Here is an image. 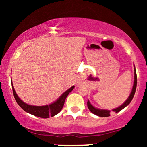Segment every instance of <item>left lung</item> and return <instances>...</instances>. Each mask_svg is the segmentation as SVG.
<instances>
[{
	"instance_id": "obj_1",
	"label": "left lung",
	"mask_w": 147,
	"mask_h": 147,
	"mask_svg": "<svg viewBox=\"0 0 147 147\" xmlns=\"http://www.w3.org/2000/svg\"><path fill=\"white\" fill-rule=\"evenodd\" d=\"M135 67V65H134ZM136 86H137V75H136V68H134V83H133V86L132 88V91H131V94H130L129 97H128V99H126V102L121 105L119 107L116 108V109H113V111L115 113H118L121 110H122L123 109L127 106L129 104L131 103V100H132L133 98V96L135 95V92H136ZM87 105H88V108L89 110L90 111L91 113H92L93 114L99 116V117H109L110 116V112L111 111L109 110H103V109H97V108L94 107L92 104H90L89 101H88L87 102Z\"/></svg>"
}]
</instances>
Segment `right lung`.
I'll return each mask as SVG.
<instances>
[{"instance_id":"right-lung-1","label":"right lung","mask_w":147,"mask_h":147,"mask_svg":"<svg viewBox=\"0 0 147 147\" xmlns=\"http://www.w3.org/2000/svg\"><path fill=\"white\" fill-rule=\"evenodd\" d=\"M12 83V82H11ZM11 86H12L13 94H14V98L16 99V102L21 109H23L25 112L28 113L33 115L37 116V117H42V118H48L50 117H53V116L56 115L59 113L61 111L62 108L63 107L64 102H65V99H66L67 96L70 93L71 91L73 90L75 86H72L71 88L67 90L65 92L62 94L61 96L59 98L56 102H55L52 104H49V105L45 106H32L29 104H25L23 102L19 97H18L17 94L15 92L14 88V86L11 84Z\"/></svg>"}]
</instances>
